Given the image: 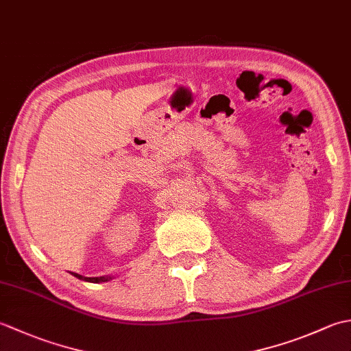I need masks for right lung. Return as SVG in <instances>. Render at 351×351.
I'll return each instance as SVG.
<instances>
[{"mask_svg":"<svg viewBox=\"0 0 351 351\" xmlns=\"http://www.w3.org/2000/svg\"><path fill=\"white\" fill-rule=\"evenodd\" d=\"M75 278L81 279V280H86V282H92V283H101V282H108L111 279H114V276H101V278H84V276H81L78 273H72Z\"/></svg>","mask_w":351,"mask_h":351,"instance_id":"right-lung-1","label":"right lung"}]
</instances>
